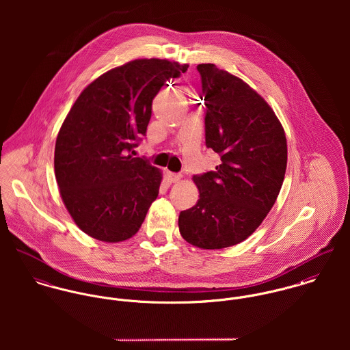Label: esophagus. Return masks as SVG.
I'll return each mask as SVG.
<instances>
[{
	"label": "esophagus",
	"instance_id": "1",
	"mask_svg": "<svg viewBox=\"0 0 350 350\" xmlns=\"http://www.w3.org/2000/svg\"><path fill=\"white\" fill-rule=\"evenodd\" d=\"M180 178H182V175H180V174L167 172V179H168V182H170V183H176V182H179V180H180Z\"/></svg>",
	"mask_w": 350,
	"mask_h": 350
}]
</instances>
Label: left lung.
Masks as SVG:
<instances>
[{
	"instance_id": "1",
	"label": "left lung",
	"mask_w": 350,
	"mask_h": 350,
	"mask_svg": "<svg viewBox=\"0 0 350 350\" xmlns=\"http://www.w3.org/2000/svg\"><path fill=\"white\" fill-rule=\"evenodd\" d=\"M206 147L221 156L194 175L196 206L179 214L182 237L202 250L236 245L260 226L279 196L287 167L284 129L271 106L243 79L198 64Z\"/></svg>"
}]
</instances>
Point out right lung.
Masks as SVG:
<instances>
[{"mask_svg": "<svg viewBox=\"0 0 350 350\" xmlns=\"http://www.w3.org/2000/svg\"><path fill=\"white\" fill-rule=\"evenodd\" d=\"M187 67L132 60L92 82L68 111L56 137L55 178L70 215L90 237L120 243L144 222L161 172L131 152L147 133L161 86Z\"/></svg>", "mask_w": 350, "mask_h": 350, "instance_id": "add662e5", "label": "right lung"}]
</instances>
